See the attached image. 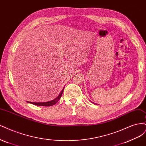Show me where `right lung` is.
I'll return each instance as SVG.
<instances>
[{
    "mask_svg": "<svg viewBox=\"0 0 146 146\" xmlns=\"http://www.w3.org/2000/svg\"><path fill=\"white\" fill-rule=\"evenodd\" d=\"M64 89V88H63L62 91H61V92L60 93L59 96L52 101H48V102H28L31 103V104H34V105H36V106H45V107L52 106L54 105L55 104H56V103H57L58 102V101L60 100V98L61 96H62V95L63 93Z\"/></svg>",
    "mask_w": 146,
    "mask_h": 146,
    "instance_id": "add662e5",
    "label": "right lung"
}]
</instances>
